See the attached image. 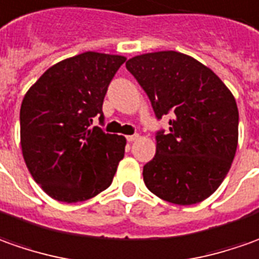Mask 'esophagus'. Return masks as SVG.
Here are the masks:
<instances>
[{
  "instance_id": "1",
  "label": "esophagus",
  "mask_w": 259,
  "mask_h": 259,
  "mask_svg": "<svg viewBox=\"0 0 259 259\" xmlns=\"http://www.w3.org/2000/svg\"><path fill=\"white\" fill-rule=\"evenodd\" d=\"M138 138H140V135H138V134H134V135H128V137H126V140H128V142L137 141Z\"/></svg>"
}]
</instances>
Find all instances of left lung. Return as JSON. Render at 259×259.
Masks as SVG:
<instances>
[{
	"label": "left lung",
	"instance_id": "obj_1",
	"mask_svg": "<svg viewBox=\"0 0 259 259\" xmlns=\"http://www.w3.org/2000/svg\"><path fill=\"white\" fill-rule=\"evenodd\" d=\"M126 69L150 97L158 118L169 111V134L158 133L157 154L144 165L147 188L164 201L192 205L212 195L238 145V107L230 88L190 55H135Z\"/></svg>",
	"mask_w": 259,
	"mask_h": 259
}]
</instances>
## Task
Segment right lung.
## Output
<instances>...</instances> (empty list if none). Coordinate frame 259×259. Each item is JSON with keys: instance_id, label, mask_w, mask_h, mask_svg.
<instances>
[{"instance_id": "right-lung-1", "label": "right lung", "mask_w": 259, "mask_h": 259, "mask_svg": "<svg viewBox=\"0 0 259 259\" xmlns=\"http://www.w3.org/2000/svg\"><path fill=\"white\" fill-rule=\"evenodd\" d=\"M125 57L87 51L45 71L20 111L21 151L34 181L51 198L81 202L107 190L126 140L94 126L108 85Z\"/></svg>"}]
</instances>
